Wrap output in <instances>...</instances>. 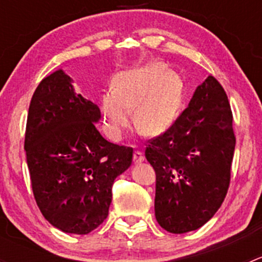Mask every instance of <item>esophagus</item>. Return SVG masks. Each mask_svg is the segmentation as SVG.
I'll return each instance as SVG.
<instances>
[{
    "instance_id": "obj_1",
    "label": "esophagus",
    "mask_w": 262,
    "mask_h": 262,
    "mask_svg": "<svg viewBox=\"0 0 262 262\" xmlns=\"http://www.w3.org/2000/svg\"><path fill=\"white\" fill-rule=\"evenodd\" d=\"M143 161H144L143 153L139 152V150H136V152L133 153V162L136 163V165H139V163H142Z\"/></svg>"
}]
</instances>
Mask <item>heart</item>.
I'll list each match as a JSON object with an SVG mask.
<instances>
[{"mask_svg":"<svg viewBox=\"0 0 262 262\" xmlns=\"http://www.w3.org/2000/svg\"><path fill=\"white\" fill-rule=\"evenodd\" d=\"M113 87L100 99L105 132L113 141L128 130L133 110L137 128L155 137L170 128L181 106V78L162 63L123 71L115 76Z\"/></svg>","mask_w":262,"mask_h":262,"instance_id":"b5f03b06","label":"heart"}]
</instances>
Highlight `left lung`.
<instances>
[{
  "mask_svg": "<svg viewBox=\"0 0 262 262\" xmlns=\"http://www.w3.org/2000/svg\"><path fill=\"white\" fill-rule=\"evenodd\" d=\"M228 97L209 76L146 158L156 171L155 214L170 233L195 231L221 208L231 179L234 138Z\"/></svg>",
  "mask_w": 262,
  "mask_h": 262,
  "instance_id": "8db88e82",
  "label": "left lung"
}]
</instances>
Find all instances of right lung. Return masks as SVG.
<instances>
[{
  "instance_id": "add662e5",
  "label": "right lung",
  "mask_w": 262,
  "mask_h": 262,
  "mask_svg": "<svg viewBox=\"0 0 262 262\" xmlns=\"http://www.w3.org/2000/svg\"><path fill=\"white\" fill-rule=\"evenodd\" d=\"M100 119L63 70L39 83L29 106L24 147L34 196L64 233L87 234L106 219L114 180L132 165L133 149L107 142Z\"/></svg>"
}]
</instances>
